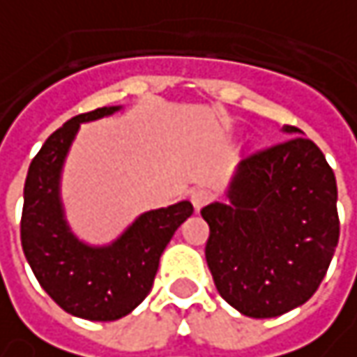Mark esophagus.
Listing matches in <instances>:
<instances>
[{"mask_svg": "<svg viewBox=\"0 0 357 357\" xmlns=\"http://www.w3.org/2000/svg\"><path fill=\"white\" fill-rule=\"evenodd\" d=\"M190 197H192V204H194V208L199 211V209L204 208L206 204H209V202H211V192H209V190H202V188H199V190H194Z\"/></svg>", "mask_w": 357, "mask_h": 357, "instance_id": "esophagus-1", "label": "esophagus"}]
</instances>
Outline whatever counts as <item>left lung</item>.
Returning <instances> with one entry per match:
<instances>
[{
	"mask_svg": "<svg viewBox=\"0 0 357 357\" xmlns=\"http://www.w3.org/2000/svg\"><path fill=\"white\" fill-rule=\"evenodd\" d=\"M284 144L238 163L225 202L202 209L220 296L248 318H275L321 284L337 238V185L321 149L284 126Z\"/></svg>",
	"mask_w": 357,
	"mask_h": 357,
	"instance_id": "obj_1",
	"label": "left lung"
}]
</instances>
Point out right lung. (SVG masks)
<instances>
[{
    "mask_svg": "<svg viewBox=\"0 0 357 357\" xmlns=\"http://www.w3.org/2000/svg\"><path fill=\"white\" fill-rule=\"evenodd\" d=\"M123 105L98 107L55 130L27 169L22 248L39 286L75 318L114 321L133 312L153 286L165 245L192 213L183 199L139 213L116 240L87 243L68 222L61 174L82 123L114 116Z\"/></svg>",
    "mask_w": 357,
    "mask_h": 357,
    "instance_id": "obj_1",
    "label": "right lung"
}]
</instances>
